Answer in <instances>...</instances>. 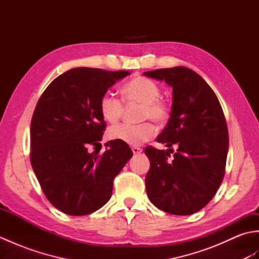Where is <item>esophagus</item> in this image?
Returning <instances> with one entry per match:
<instances>
[{
	"label": "esophagus",
	"instance_id": "esophagus-1",
	"mask_svg": "<svg viewBox=\"0 0 259 259\" xmlns=\"http://www.w3.org/2000/svg\"><path fill=\"white\" fill-rule=\"evenodd\" d=\"M131 150H133V152L135 153V155H139V153H141L142 152V149L140 147H133L131 148Z\"/></svg>",
	"mask_w": 259,
	"mask_h": 259
}]
</instances>
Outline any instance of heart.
Masks as SVG:
<instances>
[{"mask_svg": "<svg viewBox=\"0 0 259 259\" xmlns=\"http://www.w3.org/2000/svg\"><path fill=\"white\" fill-rule=\"evenodd\" d=\"M123 98L128 102H140V119H152L157 123H164L169 118L168 104L160 100L161 90L155 81L137 76L122 88ZM100 112L103 119L115 123L123 112V102L113 93L107 92L101 97ZM156 126L151 121L140 123H121L110 128L108 137L111 140L123 142L130 146H138L151 139L156 135Z\"/></svg>", "mask_w": 259, "mask_h": 259, "instance_id": "heart-1", "label": "heart"}]
</instances>
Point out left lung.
Returning <instances> with one entry per match:
<instances>
[{"label":"left lung","instance_id":"obj_1","mask_svg":"<svg viewBox=\"0 0 259 259\" xmlns=\"http://www.w3.org/2000/svg\"><path fill=\"white\" fill-rule=\"evenodd\" d=\"M172 88V106L166 128L157 138L172 149L147 147L150 160L146 189L160 210L186 216L205 207L216 194L225 175L228 130L214 92L195 71L185 67L144 73Z\"/></svg>","mask_w":259,"mask_h":259}]
</instances>
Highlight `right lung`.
<instances>
[{"label":"right lung","instance_id":"obj_1","mask_svg":"<svg viewBox=\"0 0 259 259\" xmlns=\"http://www.w3.org/2000/svg\"><path fill=\"white\" fill-rule=\"evenodd\" d=\"M129 71L71 69L54 79L38 99L31 121V164L52 205L71 216H83L109 201L113 179L133 157L129 146H101L106 123L101 97Z\"/></svg>","mask_w":259,"mask_h":259}]
</instances>
